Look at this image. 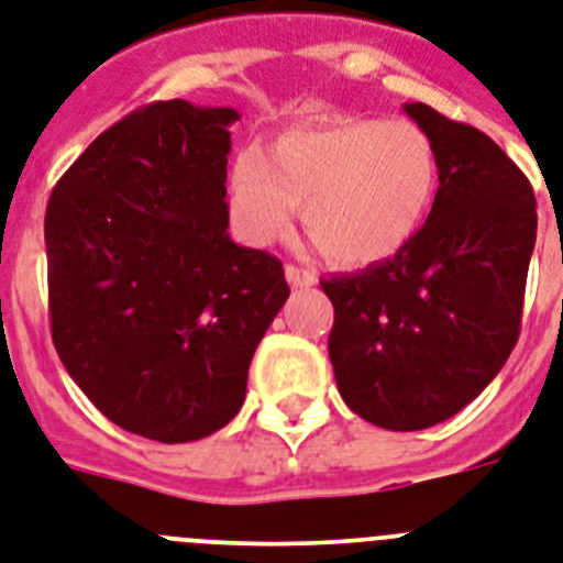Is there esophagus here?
<instances>
[{"instance_id": "1", "label": "esophagus", "mask_w": 563, "mask_h": 563, "mask_svg": "<svg viewBox=\"0 0 563 563\" xmlns=\"http://www.w3.org/2000/svg\"><path fill=\"white\" fill-rule=\"evenodd\" d=\"M286 280H289L291 289H306V286H314V274L297 266H286Z\"/></svg>"}]
</instances>
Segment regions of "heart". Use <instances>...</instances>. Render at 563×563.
Returning <instances> with one entry per match:
<instances>
[{"instance_id": "1", "label": "heart", "mask_w": 563, "mask_h": 563, "mask_svg": "<svg viewBox=\"0 0 563 563\" xmlns=\"http://www.w3.org/2000/svg\"><path fill=\"white\" fill-rule=\"evenodd\" d=\"M441 183L438 145L412 120L325 113L243 151L229 172L231 225L249 245L289 234L297 202L320 252L343 266L389 260L418 234Z\"/></svg>"}]
</instances>
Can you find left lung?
I'll return each instance as SVG.
<instances>
[{"label":"left lung","mask_w":563,"mask_h":563,"mask_svg":"<svg viewBox=\"0 0 563 563\" xmlns=\"http://www.w3.org/2000/svg\"><path fill=\"white\" fill-rule=\"evenodd\" d=\"M404 111L441 157L427 223L395 257L320 280L340 398L391 432L452 418L504 369L538 231L532 186L489 136L423 102Z\"/></svg>","instance_id":"left-lung-1"}]
</instances>
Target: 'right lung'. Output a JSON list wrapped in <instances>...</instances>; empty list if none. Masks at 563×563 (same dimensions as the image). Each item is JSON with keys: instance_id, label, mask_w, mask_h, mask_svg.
<instances>
[{"instance_id": "obj_1", "label": "right lung", "mask_w": 563, "mask_h": 563, "mask_svg": "<svg viewBox=\"0 0 563 563\" xmlns=\"http://www.w3.org/2000/svg\"><path fill=\"white\" fill-rule=\"evenodd\" d=\"M238 120L186 99L129 113L45 211L56 354L99 412L151 441H200L240 412L289 297L280 260L229 238Z\"/></svg>"}]
</instances>
